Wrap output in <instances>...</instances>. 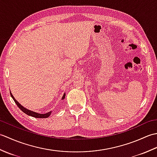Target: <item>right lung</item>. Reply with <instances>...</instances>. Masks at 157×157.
<instances>
[{"mask_svg": "<svg viewBox=\"0 0 157 157\" xmlns=\"http://www.w3.org/2000/svg\"><path fill=\"white\" fill-rule=\"evenodd\" d=\"M10 94H11V97L13 98V100H14L15 102L16 103V105H17L18 107H19L20 109H21L23 113H25V114H27L28 115L34 117H36V118H47V117H49L50 115H51L52 111H50V112H48V113H45V114H40V113H35V112H34V111H30V110H28V109H27L24 108L23 106H21L17 101H16V100H15V98H14V96H13L12 95L11 92H10ZM65 97V94H64V95H63V98H62V100L64 99Z\"/></svg>", "mask_w": 157, "mask_h": 157, "instance_id": "right-lung-1", "label": "right lung"}]
</instances>
